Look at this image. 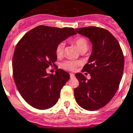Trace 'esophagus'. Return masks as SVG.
<instances>
[{
	"label": "esophagus",
	"mask_w": 133,
	"mask_h": 133,
	"mask_svg": "<svg viewBox=\"0 0 133 133\" xmlns=\"http://www.w3.org/2000/svg\"><path fill=\"white\" fill-rule=\"evenodd\" d=\"M70 78H74V74L73 73H70Z\"/></svg>",
	"instance_id": "obj_1"
}]
</instances>
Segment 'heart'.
I'll list each match as a JSON object with an SVG mask.
<instances>
[{
    "mask_svg": "<svg viewBox=\"0 0 133 133\" xmlns=\"http://www.w3.org/2000/svg\"><path fill=\"white\" fill-rule=\"evenodd\" d=\"M73 42L76 46L78 50L80 51H87L88 48H89V43L87 39L83 37H77L73 41ZM63 49H64V45L63 43H61L57 46L56 51V55L57 57H60L62 56L63 53ZM79 65L78 61H66L63 62L61 64V68L65 70H70V71H73L76 68V67Z\"/></svg>",
    "mask_w": 133,
    "mask_h": 133,
    "instance_id": "heart-1",
    "label": "heart"
}]
</instances>
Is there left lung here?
Instances as JSON below:
<instances>
[{"mask_svg":"<svg viewBox=\"0 0 133 133\" xmlns=\"http://www.w3.org/2000/svg\"><path fill=\"white\" fill-rule=\"evenodd\" d=\"M76 31L89 39L92 52L83 68L91 78L76 74L80 84L74 89V97L81 108L95 111L108 104L116 94L123 74L124 58L119 42L107 30L91 26Z\"/></svg>","mask_w":133,"mask_h":133,"instance_id":"1","label":"left lung"}]
</instances>
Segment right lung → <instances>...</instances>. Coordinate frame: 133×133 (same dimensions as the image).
<instances>
[{"label": "right lung", "instance_id": "right-lung-1", "mask_svg": "<svg viewBox=\"0 0 133 133\" xmlns=\"http://www.w3.org/2000/svg\"><path fill=\"white\" fill-rule=\"evenodd\" d=\"M76 34L72 28L39 25L27 32L17 44L12 62L13 78L22 97L33 108L46 110L57 102L70 76L61 69L53 75L46 68L57 61V46Z\"/></svg>", "mask_w": 133, "mask_h": 133}]
</instances>
